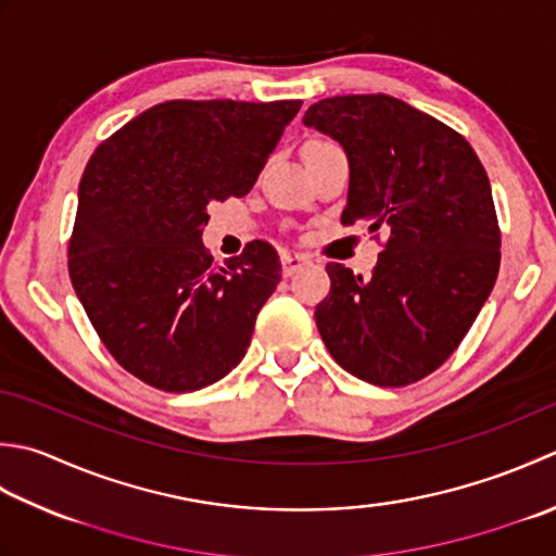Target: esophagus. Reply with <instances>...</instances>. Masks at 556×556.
Here are the masks:
<instances>
[{"label": "esophagus", "mask_w": 556, "mask_h": 556, "mask_svg": "<svg viewBox=\"0 0 556 556\" xmlns=\"http://www.w3.org/2000/svg\"><path fill=\"white\" fill-rule=\"evenodd\" d=\"M308 263H311L308 255L293 253V250H289V253L281 255V271H285V277H291L293 271H299L303 265H308Z\"/></svg>", "instance_id": "34e87169"}]
</instances>
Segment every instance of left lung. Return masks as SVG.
Wrapping results in <instances>:
<instances>
[{
    "label": "left lung",
    "mask_w": 556,
    "mask_h": 556,
    "mask_svg": "<svg viewBox=\"0 0 556 556\" xmlns=\"http://www.w3.org/2000/svg\"><path fill=\"white\" fill-rule=\"evenodd\" d=\"M303 125L350 159L342 224L390 233L371 277L325 267L315 325L344 371L415 383L455 352L494 289L502 233L486 170L455 129L386 93L325 98Z\"/></svg>",
    "instance_id": "8db88e82"
}]
</instances>
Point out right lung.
Segmentation results:
<instances>
[{
  "mask_svg": "<svg viewBox=\"0 0 556 556\" xmlns=\"http://www.w3.org/2000/svg\"><path fill=\"white\" fill-rule=\"evenodd\" d=\"M301 101H166L96 149L79 182L70 277L117 364L166 393L222 380L248 352L281 279L277 250L248 243L214 265L210 202L243 198Z\"/></svg>",
  "mask_w": 556,
  "mask_h": 556,
  "instance_id": "obj_1",
  "label": "right lung"
}]
</instances>
